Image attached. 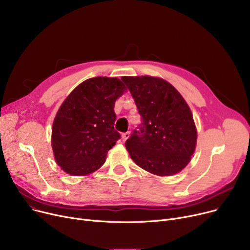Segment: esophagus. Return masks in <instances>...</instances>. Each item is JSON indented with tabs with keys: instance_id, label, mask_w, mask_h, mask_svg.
Here are the masks:
<instances>
[{
	"instance_id": "obj_1",
	"label": "esophagus",
	"mask_w": 250,
	"mask_h": 250,
	"mask_svg": "<svg viewBox=\"0 0 250 250\" xmlns=\"http://www.w3.org/2000/svg\"><path fill=\"white\" fill-rule=\"evenodd\" d=\"M129 135H130V133H129V132L124 133V134L122 135V139H123V141H124V142H125V141H126V139L129 137Z\"/></svg>"
}]
</instances>
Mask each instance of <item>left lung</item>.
Segmentation results:
<instances>
[{"mask_svg":"<svg viewBox=\"0 0 250 250\" xmlns=\"http://www.w3.org/2000/svg\"><path fill=\"white\" fill-rule=\"evenodd\" d=\"M122 80L141 115V124L125 142L130 158L160 176L181 171L196 144V129L186 100L163 79L142 76Z\"/></svg>","mask_w":250,"mask_h":250,"instance_id":"left-lung-1","label":"left lung"}]
</instances>
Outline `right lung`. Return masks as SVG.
Returning a JSON list of instances; mask_svg holds the SVG:
<instances>
[{
    "label": "right lung",
    "mask_w": 250,
    "mask_h": 250,
    "mask_svg": "<svg viewBox=\"0 0 250 250\" xmlns=\"http://www.w3.org/2000/svg\"><path fill=\"white\" fill-rule=\"evenodd\" d=\"M125 90L120 79L96 77L76 87L52 125L51 146L63 171L86 175L103 165L121 135L114 129V104Z\"/></svg>",
    "instance_id": "obj_1"
}]
</instances>
